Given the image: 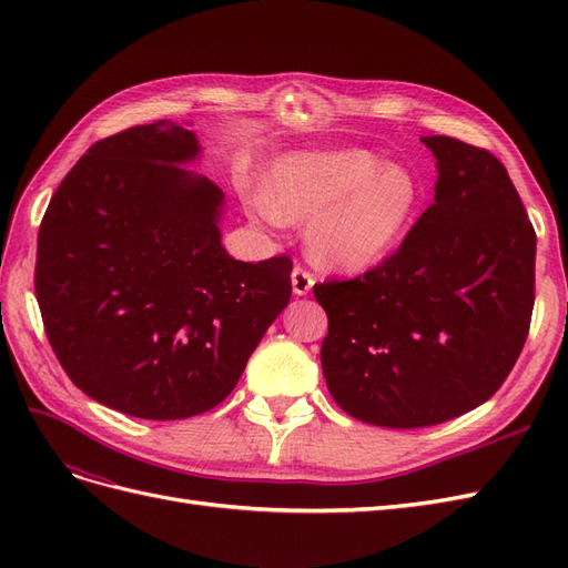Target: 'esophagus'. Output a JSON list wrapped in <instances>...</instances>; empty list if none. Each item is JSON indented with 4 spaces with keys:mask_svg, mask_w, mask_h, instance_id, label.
I'll return each mask as SVG.
<instances>
[{
    "mask_svg": "<svg viewBox=\"0 0 568 568\" xmlns=\"http://www.w3.org/2000/svg\"><path fill=\"white\" fill-rule=\"evenodd\" d=\"M291 284H294L296 296H307V294H311L313 284H315V277L303 265H296L294 272H291Z\"/></svg>",
    "mask_w": 568,
    "mask_h": 568,
    "instance_id": "obj_1",
    "label": "esophagus"
}]
</instances>
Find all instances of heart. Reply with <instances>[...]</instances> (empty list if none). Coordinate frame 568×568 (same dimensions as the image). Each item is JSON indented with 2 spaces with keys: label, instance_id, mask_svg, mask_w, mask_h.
<instances>
[{
  "label": "heart",
  "instance_id": "obj_1",
  "mask_svg": "<svg viewBox=\"0 0 568 568\" xmlns=\"http://www.w3.org/2000/svg\"><path fill=\"white\" fill-rule=\"evenodd\" d=\"M419 186L403 165L369 151H305L272 165L263 209L282 222H307L313 263L363 272L382 263L417 213Z\"/></svg>",
  "mask_w": 568,
  "mask_h": 568
}]
</instances>
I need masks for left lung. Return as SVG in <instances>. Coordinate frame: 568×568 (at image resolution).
Segmentation results:
<instances>
[{"mask_svg":"<svg viewBox=\"0 0 568 568\" xmlns=\"http://www.w3.org/2000/svg\"><path fill=\"white\" fill-rule=\"evenodd\" d=\"M438 161L434 203L363 277L315 284L329 317L322 372L336 405L374 426L455 419L500 388L536 301V230L507 168L453 136H422Z\"/></svg>","mask_w":568,"mask_h":568,"instance_id":"obj_1","label":"left lung"}]
</instances>
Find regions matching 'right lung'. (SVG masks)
<instances>
[{
  "mask_svg": "<svg viewBox=\"0 0 568 568\" xmlns=\"http://www.w3.org/2000/svg\"><path fill=\"white\" fill-rule=\"evenodd\" d=\"M201 153L159 120L106 136L63 178L38 234L36 294L71 382L140 419H184L234 390L291 298L288 255L220 244L225 194L182 168Z\"/></svg>",
  "mask_w": 568,
  "mask_h": 568,
  "instance_id": "add662e5",
  "label": "right lung"
}]
</instances>
